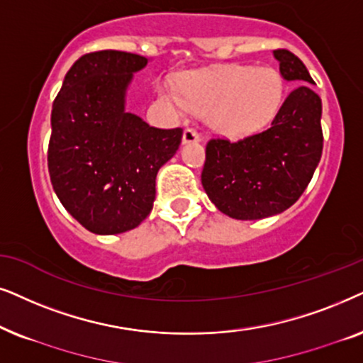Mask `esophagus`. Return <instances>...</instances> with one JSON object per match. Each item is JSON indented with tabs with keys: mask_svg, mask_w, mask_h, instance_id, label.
Masks as SVG:
<instances>
[{
	"mask_svg": "<svg viewBox=\"0 0 363 363\" xmlns=\"http://www.w3.org/2000/svg\"><path fill=\"white\" fill-rule=\"evenodd\" d=\"M199 141H201V136L196 129H192V128L184 129V134H182V143L191 144V143H199Z\"/></svg>",
	"mask_w": 363,
	"mask_h": 363,
	"instance_id": "1",
	"label": "esophagus"
}]
</instances>
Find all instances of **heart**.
<instances>
[{"label":"heart","instance_id":"1","mask_svg":"<svg viewBox=\"0 0 363 363\" xmlns=\"http://www.w3.org/2000/svg\"><path fill=\"white\" fill-rule=\"evenodd\" d=\"M161 96L177 111L189 108L209 114L212 128L227 138H245L275 118L284 103L286 83L275 67L227 66L187 76L181 94L164 84Z\"/></svg>","mask_w":363,"mask_h":363}]
</instances>
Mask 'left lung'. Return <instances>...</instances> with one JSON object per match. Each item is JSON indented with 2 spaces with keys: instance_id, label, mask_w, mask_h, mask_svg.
<instances>
[{
  "instance_id": "obj_1",
  "label": "left lung",
  "mask_w": 363,
  "mask_h": 363,
  "mask_svg": "<svg viewBox=\"0 0 363 363\" xmlns=\"http://www.w3.org/2000/svg\"><path fill=\"white\" fill-rule=\"evenodd\" d=\"M274 56L287 81L313 83L294 52L275 50ZM320 98L301 84L265 131L238 141L209 139L201 181L217 209L240 220L264 219L289 209L306 191L320 161Z\"/></svg>"
}]
</instances>
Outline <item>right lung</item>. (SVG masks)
I'll return each instance as SVG.
<instances>
[{"instance_id": "right-lung-1", "label": "right lung", "mask_w": 363, "mask_h": 363, "mask_svg": "<svg viewBox=\"0 0 363 363\" xmlns=\"http://www.w3.org/2000/svg\"><path fill=\"white\" fill-rule=\"evenodd\" d=\"M144 56L103 50L81 56L51 111L48 169L65 209L94 234L138 227L156 199V176L179 149L182 129L152 128L124 111Z\"/></svg>"}]
</instances>
